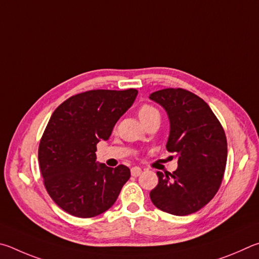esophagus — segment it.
Segmentation results:
<instances>
[{
    "label": "esophagus",
    "mask_w": 259,
    "mask_h": 259,
    "mask_svg": "<svg viewBox=\"0 0 259 259\" xmlns=\"http://www.w3.org/2000/svg\"><path fill=\"white\" fill-rule=\"evenodd\" d=\"M141 173H142V169L138 166L132 167V168H131V174H132V176H135V178H138V176Z\"/></svg>",
    "instance_id": "1"
}]
</instances>
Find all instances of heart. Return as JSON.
I'll return each mask as SVG.
<instances>
[{
	"instance_id": "obj_1",
	"label": "heart",
	"mask_w": 259,
	"mask_h": 259,
	"mask_svg": "<svg viewBox=\"0 0 259 259\" xmlns=\"http://www.w3.org/2000/svg\"><path fill=\"white\" fill-rule=\"evenodd\" d=\"M138 115H139L140 120L143 121V120L148 119L149 117L155 116V115H159V112H158V110L155 107L149 106V104H143V106L139 109Z\"/></svg>"
}]
</instances>
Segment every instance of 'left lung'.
Wrapping results in <instances>:
<instances>
[{"instance_id": "8db88e82", "label": "left lung", "mask_w": 259, "mask_h": 259, "mask_svg": "<svg viewBox=\"0 0 259 259\" xmlns=\"http://www.w3.org/2000/svg\"><path fill=\"white\" fill-rule=\"evenodd\" d=\"M168 115L167 151L175 153L178 169L157 171L150 192L158 209L185 216L201 209L219 191L223 180L228 142L220 120L198 95L183 89H164L150 94Z\"/></svg>"}]
</instances>
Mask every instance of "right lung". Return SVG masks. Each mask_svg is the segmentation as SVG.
Here are the masks:
<instances>
[{
  "mask_svg": "<svg viewBox=\"0 0 259 259\" xmlns=\"http://www.w3.org/2000/svg\"><path fill=\"white\" fill-rule=\"evenodd\" d=\"M137 95L135 89L86 91L52 113L39 142V168L50 197L68 214L81 219L102 214L131 178L125 165L98 164L95 151Z\"/></svg>",
  "mask_w": 259,
  "mask_h": 259,
  "instance_id": "add662e5",
  "label": "right lung"
}]
</instances>
